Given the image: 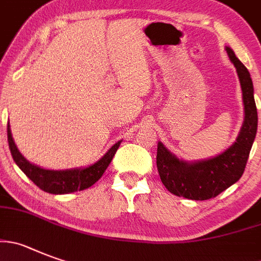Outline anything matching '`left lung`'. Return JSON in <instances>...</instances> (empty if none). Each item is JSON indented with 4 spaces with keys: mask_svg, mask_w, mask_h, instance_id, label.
<instances>
[{
    "mask_svg": "<svg viewBox=\"0 0 261 261\" xmlns=\"http://www.w3.org/2000/svg\"><path fill=\"white\" fill-rule=\"evenodd\" d=\"M229 58L238 72L245 103V121L241 133L228 150L208 160L185 163L172 155L162 142L158 143L156 167L163 185L177 197L193 200H205L220 193L242 177L250 150L257 129V110L254 99V87L242 62L230 47H226Z\"/></svg>",
    "mask_w": 261,
    "mask_h": 261,
    "instance_id": "1",
    "label": "left lung"
}]
</instances>
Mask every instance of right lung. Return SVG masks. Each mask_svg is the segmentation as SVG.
I'll return each instance as SVG.
<instances>
[{"mask_svg":"<svg viewBox=\"0 0 261 261\" xmlns=\"http://www.w3.org/2000/svg\"><path fill=\"white\" fill-rule=\"evenodd\" d=\"M7 141L10 147L13 159L19 168L35 184L36 186L51 194H67L73 191L88 189L102 177V174L111 163L115 152L120 146V141L116 142L97 163L84 169H68V171H49L31 164L19 152L11 136L10 125L7 123Z\"/></svg>","mask_w":261,"mask_h":261,"instance_id":"right-lung-1","label":"right lung"}]
</instances>
